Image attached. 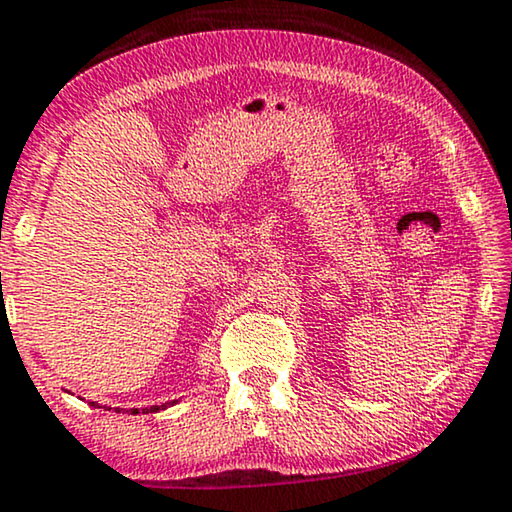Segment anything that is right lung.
Listing matches in <instances>:
<instances>
[{
  "mask_svg": "<svg viewBox=\"0 0 512 512\" xmlns=\"http://www.w3.org/2000/svg\"><path fill=\"white\" fill-rule=\"evenodd\" d=\"M172 403H174V401H172ZM167 405H170V403H167ZM167 405H151V408H144V412H156V410H165ZM132 412H135V415H137V410H132Z\"/></svg>",
  "mask_w": 512,
  "mask_h": 512,
  "instance_id": "obj_1",
  "label": "right lung"
}]
</instances>
